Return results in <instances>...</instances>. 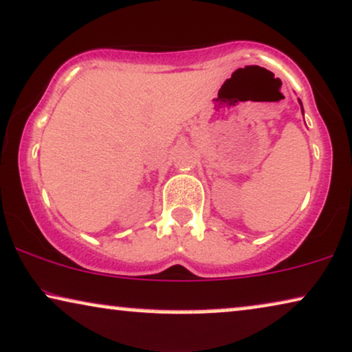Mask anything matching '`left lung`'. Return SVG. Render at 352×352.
<instances>
[{
    "label": "left lung",
    "instance_id": "8db88e82",
    "mask_svg": "<svg viewBox=\"0 0 352 352\" xmlns=\"http://www.w3.org/2000/svg\"><path fill=\"white\" fill-rule=\"evenodd\" d=\"M300 101V100H298ZM300 107H302V113H303V104H302V101H300Z\"/></svg>",
    "mask_w": 352,
    "mask_h": 352
}]
</instances>
